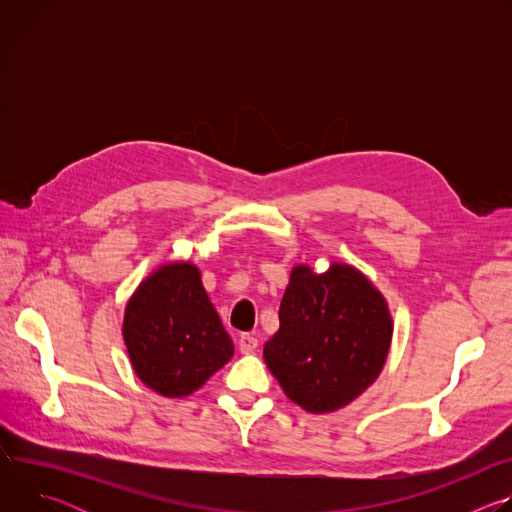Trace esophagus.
Listing matches in <instances>:
<instances>
[{"mask_svg": "<svg viewBox=\"0 0 512 512\" xmlns=\"http://www.w3.org/2000/svg\"><path fill=\"white\" fill-rule=\"evenodd\" d=\"M259 346V340L253 336V334H243L239 338V350L243 354H249V352H255V348Z\"/></svg>", "mask_w": 512, "mask_h": 512, "instance_id": "34e87169", "label": "esophagus"}]
</instances>
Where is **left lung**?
Returning a JSON list of instances; mask_svg holds the SVG:
<instances>
[{"instance_id":"left-lung-1","label":"left lung","mask_w":512,"mask_h":512,"mask_svg":"<svg viewBox=\"0 0 512 512\" xmlns=\"http://www.w3.org/2000/svg\"><path fill=\"white\" fill-rule=\"evenodd\" d=\"M391 336L387 302L360 271L332 263L314 273L298 265L263 358L291 401L310 413H330L375 383Z\"/></svg>"}]
</instances>
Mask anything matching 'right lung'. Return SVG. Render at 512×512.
<instances>
[{"mask_svg": "<svg viewBox=\"0 0 512 512\" xmlns=\"http://www.w3.org/2000/svg\"><path fill=\"white\" fill-rule=\"evenodd\" d=\"M123 338L135 375L164 397L194 393L235 350L192 263H168L139 283Z\"/></svg>", "mask_w": 512, "mask_h": 512, "instance_id": "obj_1", "label": "right lung"}]
</instances>
